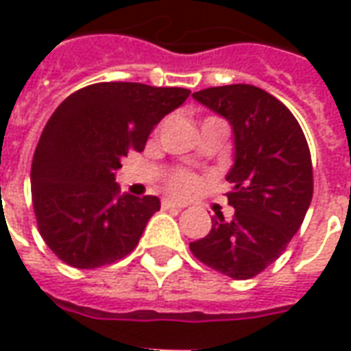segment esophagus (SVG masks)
Segmentation results:
<instances>
[{"label":"esophagus","instance_id":"34e87169","mask_svg":"<svg viewBox=\"0 0 351 351\" xmlns=\"http://www.w3.org/2000/svg\"><path fill=\"white\" fill-rule=\"evenodd\" d=\"M161 205H163V209H173V207H175V209H182L184 207V203H178V201L175 199H163L161 201Z\"/></svg>","mask_w":351,"mask_h":351}]
</instances>
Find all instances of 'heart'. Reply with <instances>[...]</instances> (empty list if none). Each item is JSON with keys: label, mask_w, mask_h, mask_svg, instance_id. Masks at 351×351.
<instances>
[{"label": "heart", "mask_w": 351, "mask_h": 351, "mask_svg": "<svg viewBox=\"0 0 351 351\" xmlns=\"http://www.w3.org/2000/svg\"><path fill=\"white\" fill-rule=\"evenodd\" d=\"M171 190L178 195H190L199 188V178L192 173H176L171 178Z\"/></svg>", "instance_id": "1"}]
</instances>
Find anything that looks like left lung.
I'll return each mask as SVG.
<instances>
[{"label": "left lung", "mask_w": 351, "mask_h": 351, "mask_svg": "<svg viewBox=\"0 0 351 351\" xmlns=\"http://www.w3.org/2000/svg\"><path fill=\"white\" fill-rule=\"evenodd\" d=\"M193 100L226 119L234 134L228 203L232 220L213 218L193 256L232 279H251L278 261L302 224L313 193L312 158L289 108L254 85L193 93Z\"/></svg>", "instance_id": "left-lung-1"}]
</instances>
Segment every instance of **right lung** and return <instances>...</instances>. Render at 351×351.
Returning a JSON list of instances; mask_svg holds the SVG:
<instances>
[{
  "mask_svg": "<svg viewBox=\"0 0 351 351\" xmlns=\"http://www.w3.org/2000/svg\"><path fill=\"white\" fill-rule=\"evenodd\" d=\"M188 97L182 87L95 83L56 108L38 142L30 180L39 234L60 261L99 268L136 247L161 203L156 195L119 193L116 171Z\"/></svg>",
  "mask_w": 351,
  "mask_h": 351,
  "instance_id": "add662e5",
  "label": "right lung"
}]
</instances>
